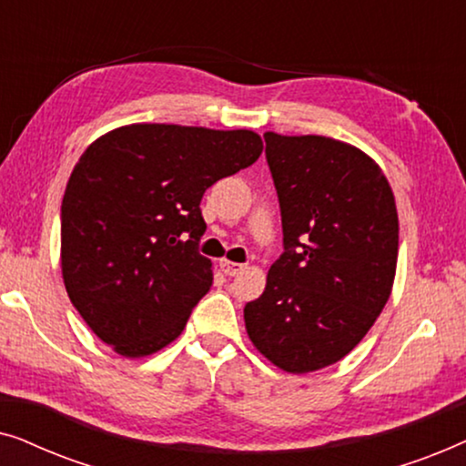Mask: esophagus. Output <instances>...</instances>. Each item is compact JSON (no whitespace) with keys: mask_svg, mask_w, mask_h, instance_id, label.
Returning a JSON list of instances; mask_svg holds the SVG:
<instances>
[{"mask_svg":"<svg viewBox=\"0 0 466 466\" xmlns=\"http://www.w3.org/2000/svg\"><path fill=\"white\" fill-rule=\"evenodd\" d=\"M220 269L225 271L227 276H238L239 271H244V269H246V265H241V263H233V260L222 258V260H220Z\"/></svg>","mask_w":466,"mask_h":466,"instance_id":"34e87169","label":"esophagus"}]
</instances>
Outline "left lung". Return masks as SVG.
Returning a JSON list of instances; mask_svg holds the SVG:
<instances>
[{
    "label": "left lung",
    "mask_w": 466,
    "mask_h": 466,
    "mask_svg": "<svg viewBox=\"0 0 466 466\" xmlns=\"http://www.w3.org/2000/svg\"><path fill=\"white\" fill-rule=\"evenodd\" d=\"M284 254L244 308L252 346L286 373L335 365L359 346L392 292L399 214L367 152L327 136L267 131Z\"/></svg>",
    "instance_id": "left-lung-1"
}]
</instances>
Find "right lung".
<instances>
[{
  "mask_svg": "<svg viewBox=\"0 0 466 466\" xmlns=\"http://www.w3.org/2000/svg\"><path fill=\"white\" fill-rule=\"evenodd\" d=\"M260 152L250 129L165 123L118 127L82 152L61 203V273L114 352L142 359L182 333L214 276L197 250L201 197Z\"/></svg>",
  "mask_w": 466,
  "mask_h": 466,
  "instance_id": "obj_1",
  "label": "right lung"
}]
</instances>
